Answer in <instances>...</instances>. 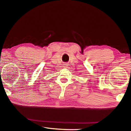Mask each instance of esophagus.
<instances>
[{"label":"esophagus","mask_w":131,"mask_h":131,"mask_svg":"<svg viewBox=\"0 0 131 131\" xmlns=\"http://www.w3.org/2000/svg\"><path fill=\"white\" fill-rule=\"evenodd\" d=\"M68 64L67 63H65V64H64V66H63V67L64 68H67V66H68Z\"/></svg>","instance_id":"obj_1"}]
</instances>
